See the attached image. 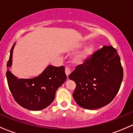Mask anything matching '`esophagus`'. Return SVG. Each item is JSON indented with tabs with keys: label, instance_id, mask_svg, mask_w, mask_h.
I'll return each instance as SVG.
<instances>
[{
	"label": "esophagus",
	"instance_id": "obj_1",
	"mask_svg": "<svg viewBox=\"0 0 133 133\" xmlns=\"http://www.w3.org/2000/svg\"><path fill=\"white\" fill-rule=\"evenodd\" d=\"M65 74H66L67 76H68L69 75H70V73L71 72V71L70 68H69L68 66L65 67Z\"/></svg>",
	"mask_w": 133,
	"mask_h": 133
}]
</instances>
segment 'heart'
Returning a JSON list of instances; mask_svg holds the SVG:
<instances>
[{"label":"heart","instance_id":"obj_1","mask_svg":"<svg viewBox=\"0 0 133 133\" xmlns=\"http://www.w3.org/2000/svg\"><path fill=\"white\" fill-rule=\"evenodd\" d=\"M93 50L94 48L92 45L87 46L81 52H79L78 55L74 57L73 62L77 64H82L92 55L93 53Z\"/></svg>","mask_w":133,"mask_h":133}]
</instances>
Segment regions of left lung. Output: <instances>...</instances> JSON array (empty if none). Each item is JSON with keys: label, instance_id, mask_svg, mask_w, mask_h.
I'll use <instances>...</instances> for the list:
<instances>
[{"label": "left lung", "instance_id": "obj_1", "mask_svg": "<svg viewBox=\"0 0 133 133\" xmlns=\"http://www.w3.org/2000/svg\"><path fill=\"white\" fill-rule=\"evenodd\" d=\"M76 83L73 98L79 107L95 110L107 105L119 90L123 68L117 50L104 46L69 75Z\"/></svg>", "mask_w": 133, "mask_h": 133}]
</instances>
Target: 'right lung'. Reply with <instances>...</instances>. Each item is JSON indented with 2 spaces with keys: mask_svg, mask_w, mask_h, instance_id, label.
I'll list each match as a JSON object with an SVG mask.
<instances>
[{
  "mask_svg": "<svg viewBox=\"0 0 133 133\" xmlns=\"http://www.w3.org/2000/svg\"><path fill=\"white\" fill-rule=\"evenodd\" d=\"M7 63L9 90L16 103L27 110L39 111L48 107L55 99L56 90L65 82L67 76L63 65H49L39 76L32 79H18L9 71L12 64V50Z\"/></svg>",
  "mask_w": 133,
  "mask_h": 133,
  "instance_id": "1",
  "label": "right lung"
}]
</instances>
